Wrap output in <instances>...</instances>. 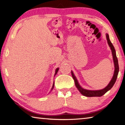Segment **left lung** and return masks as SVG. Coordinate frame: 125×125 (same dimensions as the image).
<instances>
[{
    "label": "left lung",
    "mask_w": 125,
    "mask_h": 125,
    "mask_svg": "<svg viewBox=\"0 0 125 125\" xmlns=\"http://www.w3.org/2000/svg\"><path fill=\"white\" fill-rule=\"evenodd\" d=\"M106 39H107L108 44L109 46H110L111 50L112 52V55H113V60H114V67H115V70H114V75L113 76V78L112 80L110 81V83L109 84L107 85L106 87H105L102 90H96V91H92V90H87L84 89L81 87V86L79 85L78 80L76 78L75 76L74 75L73 72L72 71V75L76 87L78 88V90L80 91L81 94L83 96H86V97H101L102 96L103 94H105L106 92H108L109 90H110L111 88L113 87V86H114L115 81L116 80L118 73H119V64H118V60L116 55V51H115V50L114 46L112 44V43L111 42L110 40L109 39V35L108 34H106Z\"/></svg>",
    "instance_id": "obj_1"
}]
</instances>
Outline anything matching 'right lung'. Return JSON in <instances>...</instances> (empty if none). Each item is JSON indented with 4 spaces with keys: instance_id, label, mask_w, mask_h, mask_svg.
<instances>
[{
    "instance_id": "add662e5",
    "label": "right lung",
    "mask_w": 125,
    "mask_h": 125,
    "mask_svg": "<svg viewBox=\"0 0 125 125\" xmlns=\"http://www.w3.org/2000/svg\"><path fill=\"white\" fill-rule=\"evenodd\" d=\"M58 70H59V68H57L56 69V70H55V75H54V76H55L56 75V74L57 73V72H58ZM54 85H55V82H53V86H52V88H51V91H52L53 90V87H54Z\"/></svg>"
}]
</instances>
